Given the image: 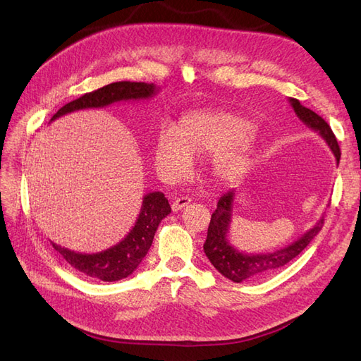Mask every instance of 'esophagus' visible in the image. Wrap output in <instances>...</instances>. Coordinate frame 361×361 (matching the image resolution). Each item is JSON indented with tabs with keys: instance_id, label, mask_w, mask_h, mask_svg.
<instances>
[{
	"instance_id": "34e87169",
	"label": "esophagus",
	"mask_w": 361,
	"mask_h": 361,
	"mask_svg": "<svg viewBox=\"0 0 361 361\" xmlns=\"http://www.w3.org/2000/svg\"><path fill=\"white\" fill-rule=\"evenodd\" d=\"M190 202H191V199H190V197H178V199H174V200H173V203H171V209H173V212H179V211H180V209H183V207L187 206Z\"/></svg>"
}]
</instances>
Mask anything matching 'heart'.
I'll list each match as a JSON object with an SVG mask.
<instances>
[{"instance_id": "obj_1", "label": "heart", "mask_w": 361, "mask_h": 361, "mask_svg": "<svg viewBox=\"0 0 361 361\" xmlns=\"http://www.w3.org/2000/svg\"><path fill=\"white\" fill-rule=\"evenodd\" d=\"M247 120L220 111L185 114L171 130L164 128L155 141V162L167 180L183 178L191 169V157L214 155L212 171L221 182L232 183L250 170Z\"/></svg>"}]
</instances>
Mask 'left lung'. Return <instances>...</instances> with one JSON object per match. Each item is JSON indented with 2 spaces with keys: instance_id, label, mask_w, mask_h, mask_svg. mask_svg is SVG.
I'll use <instances>...</instances> for the list:
<instances>
[{
  "instance_id": "obj_1",
  "label": "left lung",
  "mask_w": 361,
  "mask_h": 361,
  "mask_svg": "<svg viewBox=\"0 0 361 361\" xmlns=\"http://www.w3.org/2000/svg\"><path fill=\"white\" fill-rule=\"evenodd\" d=\"M295 114L300 117L304 125H307L314 133H318L331 149L333 155L337 161H341V149H338L337 140L333 134L330 125L325 120L300 104L298 99H289ZM236 191H228L221 195L218 200L216 209L211 216L209 227H207L206 243L203 245L204 255L211 260V264L215 267L218 272L232 280L235 283H241L244 280H256L271 276L272 272L279 271L281 267L297 257L301 251L310 244L312 239L321 232L324 226V216H321L316 224L309 228L301 238L285 248H280L272 253H260V255H247L243 251H238L231 243H228V228L232 223V211L235 202Z\"/></svg>"
}]
</instances>
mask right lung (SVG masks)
<instances>
[{"mask_svg":"<svg viewBox=\"0 0 361 361\" xmlns=\"http://www.w3.org/2000/svg\"><path fill=\"white\" fill-rule=\"evenodd\" d=\"M157 93L158 89L154 84L130 81L113 82L92 93H85L78 99L61 106L52 116L51 122L64 114L87 110V108H104L120 101L150 99ZM170 212L171 207L162 192H149L143 197L135 226L118 244L92 255L76 253V251L57 245L56 243L51 244L66 259L71 267L78 269L82 274L102 281H117L126 279L137 269L141 260L147 255L152 243H154L155 232L162 218H166Z\"/></svg>","mask_w":361,"mask_h":361,"instance_id":"obj_1","label":"right lung"}]
</instances>
